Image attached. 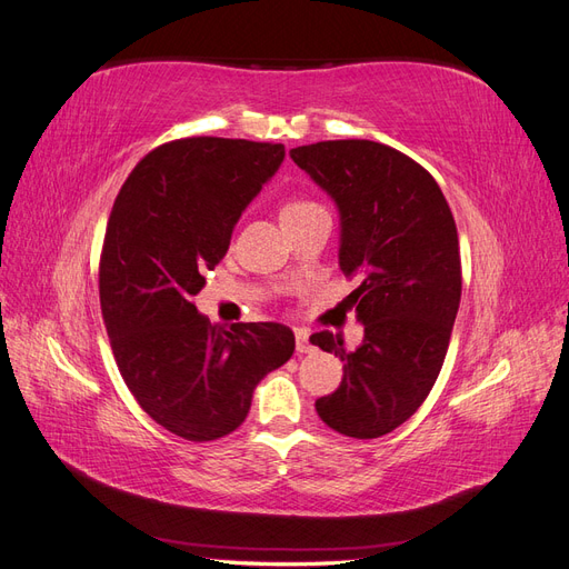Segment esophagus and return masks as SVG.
<instances>
[{"label": "esophagus", "instance_id": "34e87169", "mask_svg": "<svg viewBox=\"0 0 569 569\" xmlns=\"http://www.w3.org/2000/svg\"><path fill=\"white\" fill-rule=\"evenodd\" d=\"M295 339H297V353H308L313 349L311 337H308L306 330H295Z\"/></svg>", "mask_w": 569, "mask_h": 569}]
</instances>
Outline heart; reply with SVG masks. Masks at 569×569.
<instances>
[{"label": "heart", "instance_id": "heart-1", "mask_svg": "<svg viewBox=\"0 0 569 569\" xmlns=\"http://www.w3.org/2000/svg\"><path fill=\"white\" fill-rule=\"evenodd\" d=\"M313 206H318L316 201H303V199H295L289 201L284 209H282V216H295V213H301L306 209H313Z\"/></svg>", "mask_w": 569, "mask_h": 569}]
</instances>
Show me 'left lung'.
Here are the masks:
<instances>
[{
    "label": "left lung",
    "mask_w": 569,
    "mask_h": 569,
    "mask_svg": "<svg viewBox=\"0 0 569 569\" xmlns=\"http://www.w3.org/2000/svg\"><path fill=\"white\" fill-rule=\"evenodd\" d=\"M289 157L339 211V268L363 341L343 349L332 332L311 337L343 360L335 393L316 401L320 420L353 439L393 432L435 387L460 306L453 213L437 180L406 153L370 140L297 147Z\"/></svg>",
    "instance_id": "left-lung-1"
}]
</instances>
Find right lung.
Here are the masks:
<instances>
[{
	"label": "right lung",
	"mask_w": 569,
	"mask_h": 569,
	"mask_svg": "<svg viewBox=\"0 0 569 569\" xmlns=\"http://www.w3.org/2000/svg\"><path fill=\"white\" fill-rule=\"evenodd\" d=\"M282 161V144L187 137L147 153L116 197L99 266L101 313L137 403L182 439L234 432L256 385L295 353L280 322L211 325L192 303Z\"/></svg>",
	"instance_id": "obj_1"
}]
</instances>
